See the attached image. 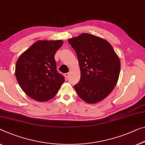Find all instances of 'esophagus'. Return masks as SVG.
Segmentation results:
<instances>
[{
    "label": "esophagus",
    "mask_w": 145,
    "mask_h": 145,
    "mask_svg": "<svg viewBox=\"0 0 145 145\" xmlns=\"http://www.w3.org/2000/svg\"><path fill=\"white\" fill-rule=\"evenodd\" d=\"M64 76H65L66 79H68V77H69V76H70V73H65V74H64Z\"/></svg>",
    "instance_id": "34e87169"
}]
</instances>
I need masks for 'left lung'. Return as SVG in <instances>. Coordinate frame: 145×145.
I'll return each instance as SVG.
<instances>
[{"label": "left lung", "mask_w": 145, "mask_h": 145, "mask_svg": "<svg viewBox=\"0 0 145 145\" xmlns=\"http://www.w3.org/2000/svg\"><path fill=\"white\" fill-rule=\"evenodd\" d=\"M68 42L76 53L81 70L75 91L88 103L103 100L117 83L120 70L118 55L107 41L92 34L83 33Z\"/></svg>", "instance_id": "obj_1"}]
</instances>
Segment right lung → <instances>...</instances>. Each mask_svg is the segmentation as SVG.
<instances>
[{
  "label": "right lung",
  "instance_id": "obj_1",
  "mask_svg": "<svg viewBox=\"0 0 145 145\" xmlns=\"http://www.w3.org/2000/svg\"><path fill=\"white\" fill-rule=\"evenodd\" d=\"M62 40H39L21 54L16 62V79L26 94L38 101L51 100L65 81L57 72L55 55Z\"/></svg>",
  "mask_w": 145,
  "mask_h": 145
}]
</instances>
